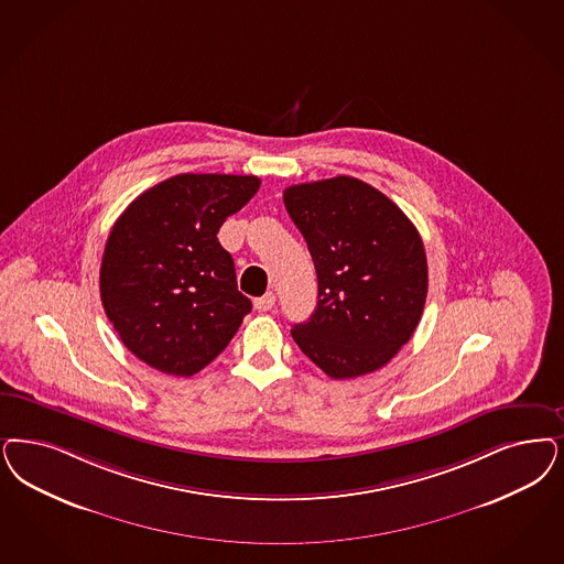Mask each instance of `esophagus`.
Returning <instances> with one entry per match:
<instances>
[{
  "mask_svg": "<svg viewBox=\"0 0 564 564\" xmlns=\"http://www.w3.org/2000/svg\"><path fill=\"white\" fill-rule=\"evenodd\" d=\"M274 300H276L274 293H264L262 297H256V300H253V308L260 312L271 311L272 306H274Z\"/></svg>",
  "mask_w": 564,
  "mask_h": 564,
  "instance_id": "1",
  "label": "esophagus"
}]
</instances>
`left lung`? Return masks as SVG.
Segmentation results:
<instances>
[{"instance_id": "1", "label": "left lung", "mask_w": 564, "mask_h": 564, "mask_svg": "<svg viewBox=\"0 0 564 564\" xmlns=\"http://www.w3.org/2000/svg\"><path fill=\"white\" fill-rule=\"evenodd\" d=\"M318 279V302L293 341L330 379L386 367L416 329L427 300L423 239L388 195L354 176L283 192Z\"/></svg>"}]
</instances>
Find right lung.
Masks as SVG:
<instances>
[{"label":"right lung","instance_id":"add662e5","mask_svg":"<svg viewBox=\"0 0 564 564\" xmlns=\"http://www.w3.org/2000/svg\"><path fill=\"white\" fill-rule=\"evenodd\" d=\"M252 175L171 176L133 199L108 235L99 295L122 344L152 369L192 377L229 346L252 302L218 243Z\"/></svg>","mask_w":564,"mask_h":564}]
</instances>
